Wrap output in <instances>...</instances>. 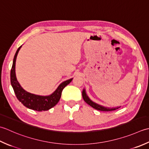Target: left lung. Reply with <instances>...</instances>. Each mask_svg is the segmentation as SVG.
Instances as JSON below:
<instances>
[{"instance_id":"obj_1","label":"left lung","mask_w":149,"mask_h":149,"mask_svg":"<svg viewBox=\"0 0 149 149\" xmlns=\"http://www.w3.org/2000/svg\"><path fill=\"white\" fill-rule=\"evenodd\" d=\"M82 96L84 100V101L86 102L87 104H89L90 106H91L92 107H93L94 109H96V110L98 111H113V110H116V109H118L119 107H116V108H113V109H109V108H106L104 107H102V106L98 104H96V103L92 102L91 100L89 97H88L86 93V91L85 89H84L83 92H82Z\"/></svg>"}]
</instances>
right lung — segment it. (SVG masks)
<instances>
[{"label":"right lung","mask_w":149,"mask_h":149,"mask_svg":"<svg viewBox=\"0 0 149 149\" xmlns=\"http://www.w3.org/2000/svg\"><path fill=\"white\" fill-rule=\"evenodd\" d=\"M21 47H22V45L18 48L17 52L15 54L10 73L11 84L13 87L15 95H16L17 99L25 107L30 109H33V110L36 111H44L49 110L51 108L53 107L54 105H56L57 103L59 102L63 89L71 82L72 78L62 82L57 88L55 91L49 96H42L35 95L24 91L18 82L16 75H15V62H16L18 53H19Z\"/></svg>","instance_id":"1"}]
</instances>
